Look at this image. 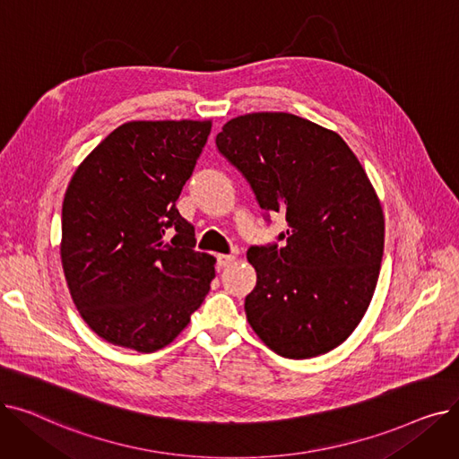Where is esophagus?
Masks as SVG:
<instances>
[{"label": "esophagus", "mask_w": 459, "mask_h": 459, "mask_svg": "<svg viewBox=\"0 0 459 459\" xmlns=\"http://www.w3.org/2000/svg\"><path fill=\"white\" fill-rule=\"evenodd\" d=\"M236 260V255H220L217 256V266L220 268H227Z\"/></svg>", "instance_id": "esophagus-1"}]
</instances>
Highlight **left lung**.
<instances>
[{"label":"left lung","mask_w":459,"mask_h":459,"mask_svg":"<svg viewBox=\"0 0 459 459\" xmlns=\"http://www.w3.org/2000/svg\"><path fill=\"white\" fill-rule=\"evenodd\" d=\"M220 152L268 213H282L284 246L251 247L256 272L246 315L258 339L288 359L341 346L372 301L385 220L363 165L333 130L292 113L230 118Z\"/></svg>","instance_id":"1"}]
</instances>
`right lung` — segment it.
Listing matches in <instances>:
<instances>
[{
    "label": "right lung",
    "mask_w": 459,
    "mask_h": 459,
    "mask_svg": "<svg viewBox=\"0 0 459 459\" xmlns=\"http://www.w3.org/2000/svg\"><path fill=\"white\" fill-rule=\"evenodd\" d=\"M212 120H132L76 169L61 215V264L85 324L109 344L152 353L204 301L215 258L177 210Z\"/></svg>",
    "instance_id": "right-lung-1"
}]
</instances>
